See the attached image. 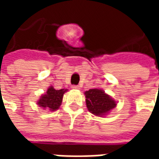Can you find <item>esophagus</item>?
<instances>
[{"instance_id":"1","label":"esophagus","mask_w":159,"mask_h":159,"mask_svg":"<svg viewBox=\"0 0 159 159\" xmlns=\"http://www.w3.org/2000/svg\"><path fill=\"white\" fill-rule=\"evenodd\" d=\"M71 88H72L73 89H80V86H79V85H73V86L71 87Z\"/></svg>"}]
</instances>
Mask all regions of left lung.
Masks as SVG:
<instances>
[{"label": "left lung", "mask_w": 159, "mask_h": 159, "mask_svg": "<svg viewBox=\"0 0 159 159\" xmlns=\"http://www.w3.org/2000/svg\"><path fill=\"white\" fill-rule=\"evenodd\" d=\"M86 105L88 110L95 116H104L116 107L115 100H112L104 91L93 89L85 92Z\"/></svg>", "instance_id": "1"}]
</instances>
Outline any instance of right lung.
Returning <instances> with one entry per match:
<instances>
[{
    "label": "right lung",
    "mask_w": 159,
    "mask_h": 159,
    "mask_svg": "<svg viewBox=\"0 0 159 159\" xmlns=\"http://www.w3.org/2000/svg\"><path fill=\"white\" fill-rule=\"evenodd\" d=\"M67 89H54L52 87H50L47 93L42 95L37 102V105L43 108H48L50 111H55L59 109L62 102L64 93Z\"/></svg>",
    "instance_id": "add662e5"
}]
</instances>
